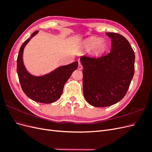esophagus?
<instances>
[{
	"instance_id": "obj_1",
	"label": "esophagus",
	"mask_w": 152,
	"mask_h": 152,
	"mask_svg": "<svg viewBox=\"0 0 152 152\" xmlns=\"http://www.w3.org/2000/svg\"><path fill=\"white\" fill-rule=\"evenodd\" d=\"M78 69H79V70H82V65H81V63L80 62L79 63V66H78Z\"/></svg>"
}]
</instances>
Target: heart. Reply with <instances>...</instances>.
<instances>
[{
  "instance_id": "heart-1",
  "label": "heart",
  "mask_w": 152,
  "mask_h": 152,
  "mask_svg": "<svg viewBox=\"0 0 152 152\" xmlns=\"http://www.w3.org/2000/svg\"><path fill=\"white\" fill-rule=\"evenodd\" d=\"M82 47L86 51H91L95 56H100L106 52L108 45L104 39L91 37L84 41Z\"/></svg>"
}]
</instances>
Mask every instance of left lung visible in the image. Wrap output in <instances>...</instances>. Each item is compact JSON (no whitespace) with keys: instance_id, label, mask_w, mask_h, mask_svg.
<instances>
[{"instance_id":"8db88e82","label":"left lung","mask_w":152,"mask_h":152,"mask_svg":"<svg viewBox=\"0 0 152 152\" xmlns=\"http://www.w3.org/2000/svg\"><path fill=\"white\" fill-rule=\"evenodd\" d=\"M111 39L110 53L101 57L83 56V92L88 103L106 107L117 103L125 96L134 73L135 55L124 36L107 33Z\"/></svg>"}]
</instances>
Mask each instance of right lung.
Instances as JSON below:
<instances>
[{
    "mask_svg": "<svg viewBox=\"0 0 152 152\" xmlns=\"http://www.w3.org/2000/svg\"><path fill=\"white\" fill-rule=\"evenodd\" d=\"M38 32H34L21 45L17 59V73L22 90L29 98L36 102L51 103L61 97L64 86L78 67V62L59 66L44 75L31 74L24 65L23 56L26 44Z\"/></svg>",
    "mask_w": 152,
    "mask_h": 152,
    "instance_id": "1",
    "label": "right lung"
}]
</instances>
